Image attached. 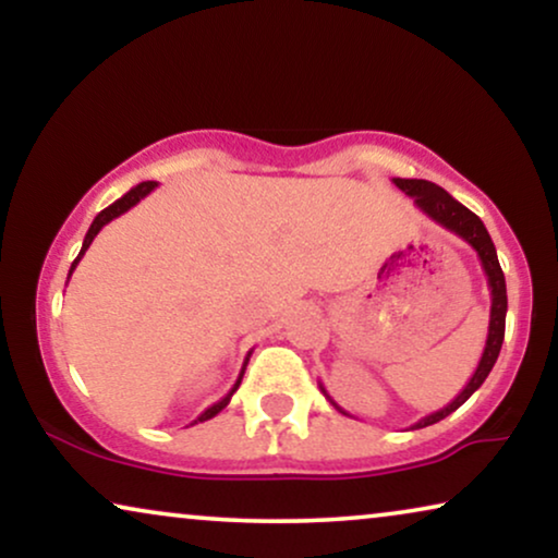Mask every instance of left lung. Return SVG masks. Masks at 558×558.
<instances>
[{"label":"left lung","instance_id":"1","mask_svg":"<svg viewBox=\"0 0 558 558\" xmlns=\"http://www.w3.org/2000/svg\"><path fill=\"white\" fill-rule=\"evenodd\" d=\"M393 185L407 193L409 197H414V205L424 213L426 218L434 220V223L447 228L449 233H454L457 239H462L464 243H470L475 248V254L483 264V271L487 277V289H490V325H487V340L483 348V357H480L475 373L468 380V386L462 388L460 393L454 396L452 401L447 403L445 409L434 411V414L418 418L416 424H411V429H424V426H432L447 418L452 411L462 407L464 401L470 399L472 393L477 391L480 386L485 384V378L490 376L495 361H498L500 348H502V338H506V312H508V294H506V277H502L498 254H495V243L487 233V228L483 220H480L475 213L470 208H464L460 201H454L452 195L447 193L445 187L434 185L429 180H403V178H393ZM319 391L325 393V399L332 403L340 414H348L345 409H340L330 393L325 391V386L319 384Z\"/></svg>","mask_w":558,"mask_h":558}]
</instances>
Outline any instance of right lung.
I'll use <instances>...</instances> for the list:
<instances>
[{
  "mask_svg": "<svg viewBox=\"0 0 558 558\" xmlns=\"http://www.w3.org/2000/svg\"><path fill=\"white\" fill-rule=\"evenodd\" d=\"M155 187H157V182H155V180L140 182V185H134L132 190H129V193H126V195H121V197H119V201H113V203L109 205V208H104L101 213H98V216L94 218V223H90V228H88L86 239H83V246H81V254H78V258H75V262L71 264V271H68V279H71V277H73L75 266H78V262H81V258H83V254H86V251H88V246H90V243H94V239H96V235H98V231H101V228H104L106 223H111V220H113V218L124 216V213H126V210H132V208H134V205H136V203H140V201H144V197H147V195H149V193H151V190H155ZM251 353H254V350H248L246 361H243V368H241V373H239V378H235V384H233V388H231V391H228V393H226V396H223V399H220V401H216V403H213V407H208V409H205V411H203V414H201V416H197L193 424L208 422V418H213V416H216V414H220V411H223V409L228 407V401H231V396H233L235 391H239V386H241V378H243V373H246V365H248V357H251Z\"/></svg>",
  "mask_w": 558,
  "mask_h": 558,
  "instance_id": "obj_1",
  "label": "right lung"
}]
</instances>
